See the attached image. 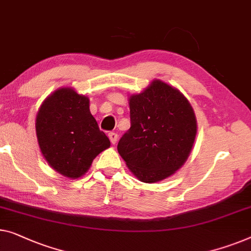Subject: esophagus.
Wrapping results in <instances>:
<instances>
[{"instance_id":"34e87169","label":"esophagus","mask_w":251,"mask_h":251,"mask_svg":"<svg viewBox=\"0 0 251 251\" xmlns=\"http://www.w3.org/2000/svg\"><path fill=\"white\" fill-rule=\"evenodd\" d=\"M108 138H110L112 144H113V145L117 144V141H118V134L117 133L110 132V133H108Z\"/></svg>"}]
</instances>
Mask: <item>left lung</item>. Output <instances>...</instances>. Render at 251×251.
Returning <instances> with one entry per match:
<instances>
[{"mask_svg": "<svg viewBox=\"0 0 251 251\" xmlns=\"http://www.w3.org/2000/svg\"><path fill=\"white\" fill-rule=\"evenodd\" d=\"M131 126L118 144L128 169L141 182L155 183L173 176L190 155L197 120L186 96L155 79L129 97Z\"/></svg>", "mask_w": 251, "mask_h": 251, "instance_id": "left-lung-1", "label": "left lung"}]
</instances>
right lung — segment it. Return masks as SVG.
<instances>
[{
	"label": "right lung",
	"mask_w": 251,
	"mask_h": 251,
	"mask_svg": "<svg viewBox=\"0 0 251 251\" xmlns=\"http://www.w3.org/2000/svg\"><path fill=\"white\" fill-rule=\"evenodd\" d=\"M36 136L45 161L69 179L82 176L111 146L89 111V99L71 87L47 96L36 115Z\"/></svg>",
	"instance_id": "obj_1"
}]
</instances>
